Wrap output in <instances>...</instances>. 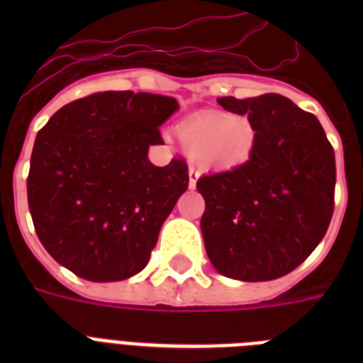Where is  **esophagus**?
Listing matches in <instances>:
<instances>
[{
  "label": "esophagus",
  "mask_w": 363,
  "mask_h": 363,
  "mask_svg": "<svg viewBox=\"0 0 363 363\" xmlns=\"http://www.w3.org/2000/svg\"><path fill=\"white\" fill-rule=\"evenodd\" d=\"M188 175H190V182H188L190 188H196V182H198L199 179V171L196 169V167H190V169H188Z\"/></svg>",
  "instance_id": "34e87169"
}]
</instances>
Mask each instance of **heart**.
Listing matches in <instances>:
<instances>
[{"label":"heart","instance_id":"obj_1","mask_svg":"<svg viewBox=\"0 0 363 363\" xmlns=\"http://www.w3.org/2000/svg\"><path fill=\"white\" fill-rule=\"evenodd\" d=\"M177 135L203 169L230 171L252 158L258 131L245 115L199 111L177 125Z\"/></svg>","mask_w":363,"mask_h":363}]
</instances>
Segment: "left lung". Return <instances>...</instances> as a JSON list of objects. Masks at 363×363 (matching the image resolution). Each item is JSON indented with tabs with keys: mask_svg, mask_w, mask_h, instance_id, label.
<instances>
[{
	"mask_svg": "<svg viewBox=\"0 0 363 363\" xmlns=\"http://www.w3.org/2000/svg\"><path fill=\"white\" fill-rule=\"evenodd\" d=\"M258 131L252 158L205 175L201 232L216 271L238 281H273L294 271L326 235L333 215L335 154L315 115L279 94L220 98Z\"/></svg>",
	"mask_w": 363,
	"mask_h": 363,
	"instance_id": "obj_1",
	"label": "left lung"
}]
</instances>
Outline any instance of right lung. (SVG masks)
<instances>
[{"mask_svg": "<svg viewBox=\"0 0 363 363\" xmlns=\"http://www.w3.org/2000/svg\"><path fill=\"white\" fill-rule=\"evenodd\" d=\"M179 109L158 94L98 92L64 105L37 133L28 205L47 252L94 282L148 264L160 228L188 188L184 158L148 162L160 125Z\"/></svg>", "mask_w": 363, "mask_h": 363, "instance_id": "right-lung-1", "label": "right lung"}]
</instances>
